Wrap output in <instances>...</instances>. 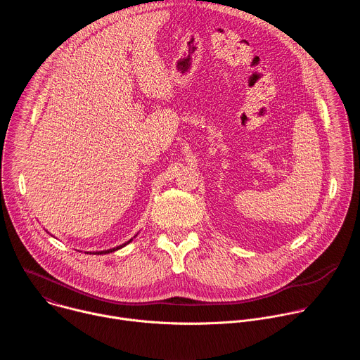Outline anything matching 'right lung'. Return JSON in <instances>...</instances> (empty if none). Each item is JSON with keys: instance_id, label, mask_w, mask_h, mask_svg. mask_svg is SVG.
<instances>
[{"instance_id": "obj_1", "label": "right lung", "mask_w": 360, "mask_h": 360, "mask_svg": "<svg viewBox=\"0 0 360 360\" xmlns=\"http://www.w3.org/2000/svg\"><path fill=\"white\" fill-rule=\"evenodd\" d=\"M131 240H132V239H129L128 242H125V243H122V245H120V246H117V248H112V249H107V250H99V252H92V253H94V255H102V253L105 255V253H111V252H115V250H118V249L124 248V246H125V245H128ZM86 253H88V252H86ZM89 253H91V252H89Z\"/></svg>"}]
</instances>
